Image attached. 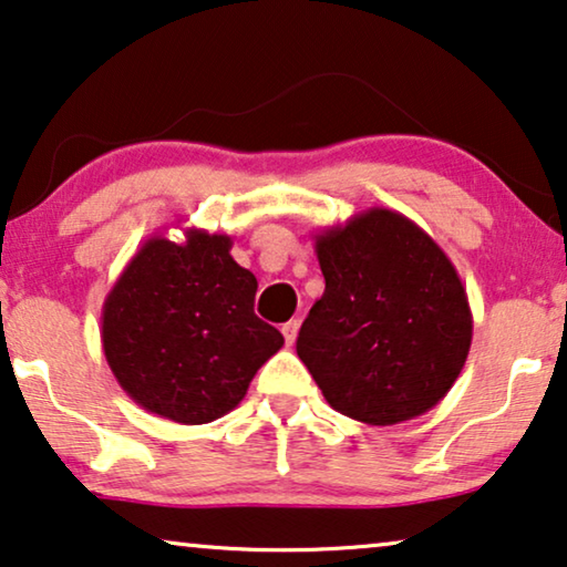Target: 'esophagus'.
Wrapping results in <instances>:
<instances>
[{
    "label": "esophagus",
    "instance_id": "obj_1",
    "mask_svg": "<svg viewBox=\"0 0 567 567\" xmlns=\"http://www.w3.org/2000/svg\"><path fill=\"white\" fill-rule=\"evenodd\" d=\"M281 332H284V338H286V346H293V340H297V336H299V322L297 320H289L281 328Z\"/></svg>",
    "mask_w": 567,
    "mask_h": 567
}]
</instances>
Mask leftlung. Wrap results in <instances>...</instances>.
<instances>
[{
  "label": "left lung",
  "instance_id": "obj_1",
  "mask_svg": "<svg viewBox=\"0 0 567 567\" xmlns=\"http://www.w3.org/2000/svg\"><path fill=\"white\" fill-rule=\"evenodd\" d=\"M324 293L297 353L332 410L369 425L429 413L472 346L467 291L429 231L392 208H367L315 235Z\"/></svg>",
  "mask_w": 567,
  "mask_h": 567
}]
</instances>
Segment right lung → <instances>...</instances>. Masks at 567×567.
Wrapping results in <instances>:
<instances>
[{
	"mask_svg": "<svg viewBox=\"0 0 567 567\" xmlns=\"http://www.w3.org/2000/svg\"><path fill=\"white\" fill-rule=\"evenodd\" d=\"M229 235H154L107 291L100 340L123 392L183 425L235 410L258 369L284 346L252 312L258 281L229 255Z\"/></svg>",
	"mask_w": 567,
	"mask_h": 567,
	"instance_id": "obj_1",
	"label": "right lung"
}]
</instances>
